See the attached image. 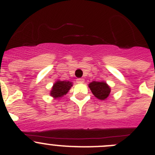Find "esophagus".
I'll return each mask as SVG.
<instances>
[{"label":"esophagus","instance_id":"34e87169","mask_svg":"<svg viewBox=\"0 0 155 155\" xmlns=\"http://www.w3.org/2000/svg\"><path fill=\"white\" fill-rule=\"evenodd\" d=\"M77 83H79V84H81V83H84V78H78L76 81Z\"/></svg>","mask_w":155,"mask_h":155}]
</instances>
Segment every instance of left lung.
Masks as SVG:
<instances>
[{"label": "left lung", "mask_w": 155, "mask_h": 155, "mask_svg": "<svg viewBox=\"0 0 155 155\" xmlns=\"http://www.w3.org/2000/svg\"><path fill=\"white\" fill-rule=\"evenodd\" d=\"M91 92L94 96L100 100H105L109 97L111 88L106 82L92 81L88 84Z\"/></svg>", "instance_id": "1"}]
</instances>
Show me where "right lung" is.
Returning <instances> with one entry per match:
<instances>
[{
    "instance_id": "obj_1",
    "label": "right lung",
    "mask_w": 155,
    "mask_h": 155,
    "mask_svg": "<svg viewBox=\"0 0 155 155\" xmlns=\"http://www.w3.org/2000/svg\"><path fill=\"white\" fill-rule=\"evenodd\" d=\"M72 85V82L68 81H57L52 87L50 95L55 98H61L69 91Z\"/></svg>"
}]
</instances>
